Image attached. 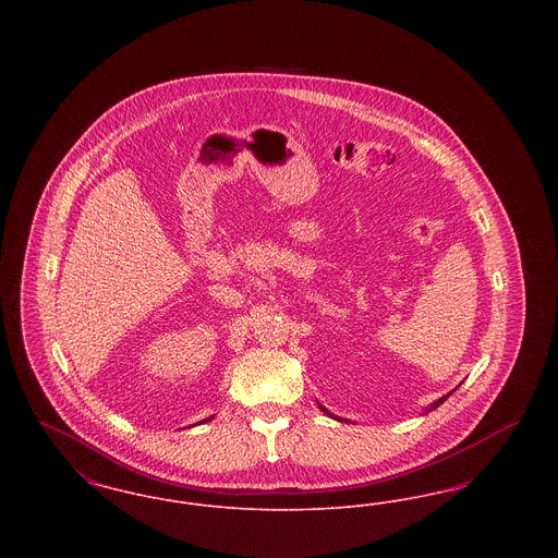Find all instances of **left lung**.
I'll list each match as a JSON object with an SVG mask.
<instances>
[{
    "instance_id": "1",
    "label": "left lung",
    "mask_w": 558,
    "mask_h": 558,
    "mask_svg": "<svg viewBox=\"0 0 558 558\" xmlns=\"http://www.w3.org/2000/svg\"><path fill=\"white\" fill-rule=\"evenodd\" d=\"M448 398H450V393H448V396H444L441 399H437V401H435V403H433L428 410H435V408H439V405H441V403H444V401H446ZM322 410H324V408H322ZM324 412H326V410H324ZM326 414H328V412H326ZM330 416H332V414H330ZM339 421H341V418H339Z\"/></svg>"
}]
</instances>
